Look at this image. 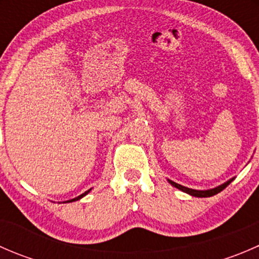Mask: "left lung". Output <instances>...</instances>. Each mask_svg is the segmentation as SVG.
I'll list each match as a JSON object with an SVG mask.
<instances>
[{"instance_id": "1", "label": "left lung", "mask_w": 259, "mask_h": 259, "mask_svg": "<svg viewBox=\"0 0 259 259\" xmlns=\"http://www.w3.org/2000/svg\"><path fill=\"white\" fill-rule=\"evenodd\" d=\"M232 180H233V179L228 180V182L224 183V184L219 185V187L214 188V189H209V190H195V189H190V188L183 187V185H180V184H178V183H176V182H171V180H169V183H170V184L173 185V187L178 188V189L183 190V192H185V193H188V194L193 195V197L207 198V197H211V195H215V194H218V193H221L222 190L224 189V188H227L229 184H231Z\"/></svg>"}]
</instances>
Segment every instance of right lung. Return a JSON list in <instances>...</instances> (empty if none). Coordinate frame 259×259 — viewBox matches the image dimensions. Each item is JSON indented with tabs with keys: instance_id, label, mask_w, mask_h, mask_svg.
<instances>
[{
	"instance_id": "right-lung-1",
	"label": "right lung",
	"mask_w": 259,
	"mask_h": 259,
	"mask_svg": "<svg viewBox=\"0 0 259 259\" xmlns=\"http://www.w3.org/2000/svg\"><path fill=\"white\" fill-rule=\"evenodd\" d=\"M88 193H89V190H88V192H85V193H83V194L79 195V197H77V198H75V199H72V200H69V202H74V200H77V199H80V198H82L83 195H86V194H88Z\"/></svg>"
}]
</instances>
